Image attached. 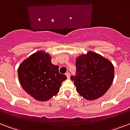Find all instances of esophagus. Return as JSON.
Here are the masks:
<instances>
[{"label":"esophagus","instance_id":"esophagus-1","mask_svg":"<svg viewBox=\"0 0 130 130\" xmlns=\"http://www.w3.org/2000/svg\"><path fill=\"white\" fill-rule=\"evenodd\" d=\"M65 75H66V76H67V79H69V78H70V74H69V73H67Z\"/></svg>","mask_w":130,"mask_h":130}]
</instances>
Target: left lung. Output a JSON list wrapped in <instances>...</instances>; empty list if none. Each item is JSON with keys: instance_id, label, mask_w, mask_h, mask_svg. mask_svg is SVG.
I'll return each mask as SVG.
<instances>
[{"instance_id": "8db88e82", "label": "left lung", "mask_w": 130, "mask_h": 130, "mask_svg": "<svg viewBox=\"0 0 130 130\" xmlns=\"http://www.w3.org/2000/svg\"><path fill=\"white\" fill-rule=\"evenodd\" d=\"M77 75L71 76L76 91L89 101L102 97L111 87L115 76L113 64L100 54L89 50L76 58Z\"/></svg>"}]
</instances>
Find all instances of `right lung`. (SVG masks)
Wrapping results in <instances>:
<instances>
[{
  "instance_id": "right-lung-1",
  "label": "right lung",
  "mask_w": 130,
  "mask_h": 130,
  "mask_svg": "<svg viewBox=\"0 0 130 130\" xmlns=\"http://www.w3.org/2000/svg\"><path fill=\"white\" fill-rule=\"evenodd\" d=\"M51 56L39 50L24 59L19 65L20 84L28 95L39 102L49 100L57 95L63 81L67 79L58 72V66L52 64Z\"/></svg>"
}]
</instances>
